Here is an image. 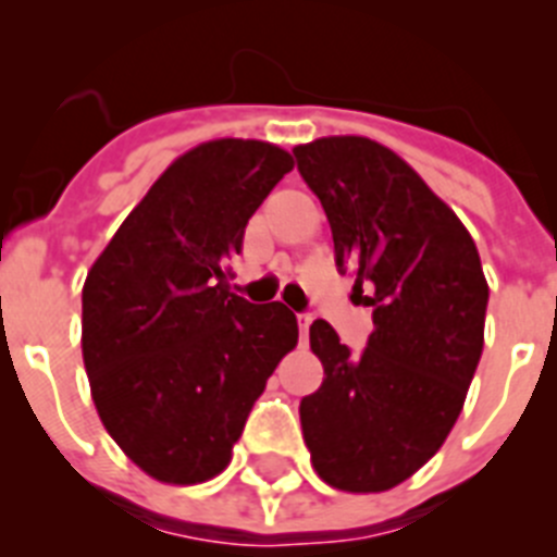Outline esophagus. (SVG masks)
I'll return each mask as SVG.
<instances>
[{"label":"esophagus","mask_w":557,"mask_h":557,"mask_svg":"<svg viewBox=\"0 0 557 557\" xmlns=\"http://www.w3.org/2000/svg\"><path fill=\"white\" fill-rule=\"evenodd\" d=\"M310 324H312V312H298V330H301V335L310 332Z\"/></svg>","instance_id":"obj_1"}]
</instances>
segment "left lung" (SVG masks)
Listing matches in <instances>:
<instances>
[{
    "label": "left lung",
    "mask_w": 557,
    "mask_h": 557,
    "mask_svg": "<svg viewBox=\"0 0 557 557\" xmlns=\"http://www.w3.org/2000/svg\"><path fill=\"white\" fill-rule=\"evenodd\" d=\"M321 199L337 273L372 307L360 355L326 321L310 346L324 383L301 400L304 442L337 491L380 493L442 448L484 346V282L470 233L406 160L369 137H321L293 149Z\"/></svg>",
    "instance_id": "8db88e82"
}]
</instances>
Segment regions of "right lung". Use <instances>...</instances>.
<instances>
[{
  "mask_svg": "<svg viewBox=\"0 0 557 557\" xmlns=\"http://www.w3.org/2000/svg\"><path fill=\"white\" fill-rule=\"evenodd\" d=\"M289 169L293 157L270 143H202L163 171L84 282L81 349L98 417L160 482L222 473L268 377L298 344L282 301L233 296L222 273Z\"/></svg>",
  "mask_w": 557,
  "mask_h": 557,
  "instance_id": "add662e5",
  "label": "right lung"
}]
</instances>
